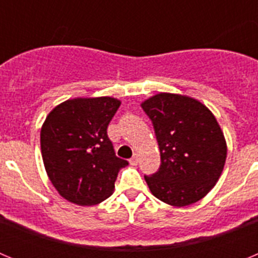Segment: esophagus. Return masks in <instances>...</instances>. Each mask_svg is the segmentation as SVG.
Returning <instances> with one entry per match:
<instances>
[{"instance_id": "1", "label": "esophagus", "mask_w": 258, "mask_h": 258, "mask_svg": "<svg viewBox=\"0 0 258 258\" xmlns=\"http://www.w3.org/2000/svg\"><path fill=\"white\" fill-rule=\"evenodd\" d=\"M129 161H131L132 165H137V164H138V161H140V157H138V155H134V156L132 157Z\"/></svg>"}]
</instances>
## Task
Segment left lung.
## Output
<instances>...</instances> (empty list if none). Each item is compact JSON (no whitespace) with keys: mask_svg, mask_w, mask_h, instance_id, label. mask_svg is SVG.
Wrapping results in <instances>:
<instances>
[{"mask_svg":"<svg viewBox=\"0 0 258 258\" xmlns=\"http://www.w3.org/2000/svg\"><path fill=\"white\" fill-rule=\"evenodd\" d=\"M142 108L160 149V168L145 175L152 195L174 207L197 203L213 188L226 161L217 120L197 99L169 93L154 95Z\"/></svg>","mask_w":258,"mask_h":258,"instance_id":"left-lung-1","label":"left lung"}]
</instances>
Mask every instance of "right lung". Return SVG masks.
Instances as JSON below:
<instances>
[{"label": "right lung", "mask_w": 258, "mask_h": 258, "mask_svg": "<svg viewBox=\"0 0 258 258\" xmlns=\"http://www.w3.org/2000/svg\"><path fill=\"white\" fill-rule=\"evenodd\" d=\"M111 97L77 98L52 109L41 129V154L50 181L61 197L94 206L112 195L120 168L107 127L120 107Z\"/></svg>", "instance_id": "add662e5"}]
</instances>
